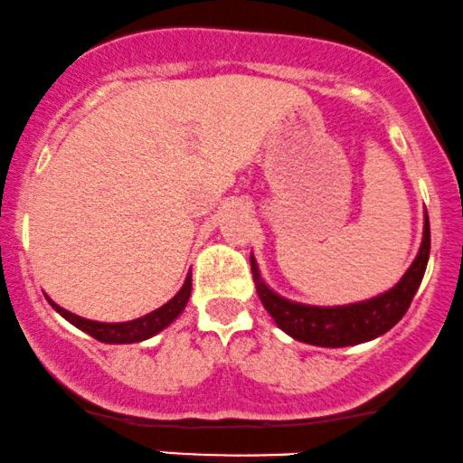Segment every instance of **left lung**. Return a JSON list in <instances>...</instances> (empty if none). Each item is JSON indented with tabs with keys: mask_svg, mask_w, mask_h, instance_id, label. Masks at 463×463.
I'll return each instance as SVG.
<instances>
[{
	"mask_svg": "<svg viewBox=\"0 0 463 463\" xmlns=\"http://www.w3.org/2000/svg\"><path fill=\"white\" fill-rule=\"evenodd\" d=\"M429 251H431V230H429V219L425 216L420 251L403 279L382 297L342 307L301 306V303H292L275 295L260 277L253 255L251 273L260 301L288 335L317 346H349L377 338L405 317L407 307L411 306V298L420 286L422 275H425Z\"/></svg>",
	"mask_w": 463,
	"mask_h": 463,
	"instance_id": "8db88e82",
	"label": "left lung"
}]
</instances>
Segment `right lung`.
<instances>
[{
    "label": "right lung",
    "mask_w": 463,
    "mask_h": 463,
    "mask_svg": "<svg viewBox=\"0 0 463 463\" xmlns=\"http://www.w3.org/2000/svg\"><path fill=\"white\" fill-rule=\"evenodd\" d=\"M190 288H193V281H190V275H188L186 281H184L182 290H179L177 295L166 303V306L157 307L156 312L146 314L143 318L129 320V323H97V320L75 317V314L67 312V309L56 306L53 301L49 303H52L53 309H56L60 317H64L71 325H75L78 329L86 331V334L92 335L95 340L108 342V345H129V342H140V340L151 338V335H156L157 331L165 329L166 325H171L173 320L184 312V307H186Z\"/></svg>",
    "instance_id": "obj_1"
}]
</instances>
